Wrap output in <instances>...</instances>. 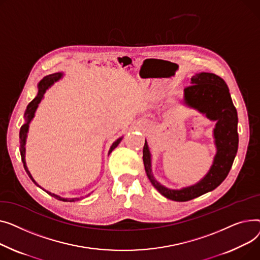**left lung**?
<instances>
[{"label": "left lung", "mask_w": 260, "mask_h": 260, "mask_svg": "<svg viewBox=\"0 0 260 260\" xmlns=\"http://www.w3.org/2000/svg\"><path fill=\"white\" fill-rule=\"evenodd\" d=\"M185 104L215 120L213 130L216 154L206 176L197 184L180 190L168 189L160 185L152 174L151 154L147 141L143 149L145 170L151 184L165 197L175 202H188L217 188L231 170L238 149L237 111L229 88L220 76L201 72L191 78V85L184 89Z\"/></svg>", "instance_id": "8db88e82"}]
</instances>
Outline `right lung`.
<instances>
[{"label":"right lung","instance_id":"obj_1","mask_svg":"<svg viewBox=\"0 0 260 260\" xmlns=\"http://www.w3.org/2000/svg\"><path fill=\"white\" fill-rule=\"evenodd\" d=\"M62 76H63V73H60V72L53 73V74L45 76V78L39 83V85H38V88H39L38 95H37L31 102H30V103L28 104L27 109H26V111H25V115H24V117H25V124L21 127V130H20V152H21L22 161H23V164H24V168H25V170H26L28 176L30 177V179H31L38 187H40V186L38 185V182L34 179V177L31 176V174H30V172H29V170H28V168H27V166H26V161H25V144H26L27 132H28V128H29L30 121H31V119L34 118L35 113H36V110H37V108L39 107V104L41 103L42 99L44 98V94H45V92H46V90H47L49 87H51V86H52L55 82H57L59 79H62ZM121 139H123V137H119L118 140H116V141L112 144V146H111V148H110V150H109V154L118 146V144L120 143ZM40 188L43 189L42 187H40ZM43 190H44V189H43ZM44 191H46V190H44ZM46 192H47L49 195L53 196L54 198H56V200H58V201H63V202H75V201H80V198H63V197H60V196H58V195H55V194H53V193H50V192H48V191H46Z\"/></svg>","mask_w":260,"mask_h":260}]
</instances>
